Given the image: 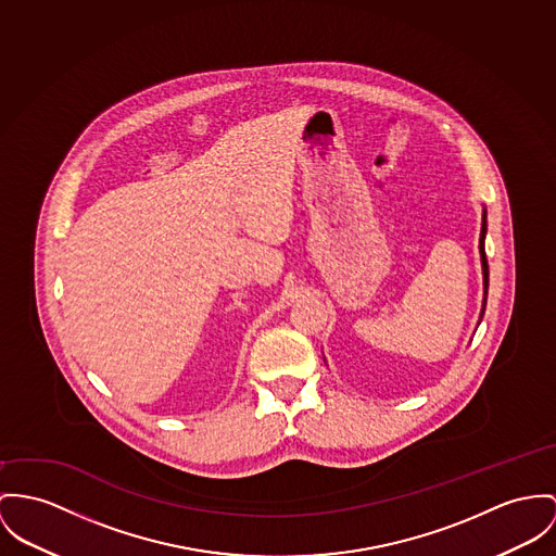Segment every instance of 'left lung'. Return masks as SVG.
I'll return each mask as SVG.
<instances>
[{"mask_svg": "<svg viewBox=\"0 0 556 556\" xmlns=\"http://www.w3.org/2000/svg\"><path fill=\"white\" fill-rule=\"evenodd\" d=\"M484 235H486V212L482 215V230H480V262H482V279H484V299H482V311H480V319L484 315V306H486V290H489V264H486V254H484Z\"/></svg>", "mask_w": 556, "mask_h": 556, "instance_id": "1", "label": "left lung"}]
</instances>
